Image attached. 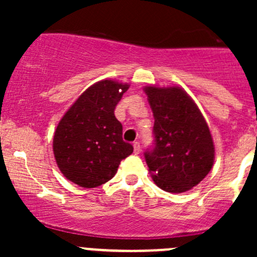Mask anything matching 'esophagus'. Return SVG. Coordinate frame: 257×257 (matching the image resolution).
I'll return each instance as SVG.
<instances>
[{"mask_svg": "<svg viewBox=\"0 0 257 257\" xmlns=\"http://www.w3.org/2000/svg\"><path fill=\"white\" fill-rule=\"evenodd\" d=\"M133 148H134V153H136V154H139V153H141L142 147H141V143H139V142H134Z\"/></svg>", "mask_w": 257, "mask_h": 257, "instance_id": "34e87169", "label": "esophagus"}]
</instances>
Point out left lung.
<instances>
[{"label":"left lung","instance_id":"8db88e82","mask_svg":"<svg viewBox=\"0 0 257 257\" xmlns=\"http://www.w3.org/2000/svg\"><path fill=\"white\" fill-rule=\"evenodd\" d=\"M144 92L154 115V148L144 153L153 180L169 193L190 190L214 165L208 123L180 87L148 85Z\"/></svg>","mask_w":257,"mask_h":257}]
</instances>
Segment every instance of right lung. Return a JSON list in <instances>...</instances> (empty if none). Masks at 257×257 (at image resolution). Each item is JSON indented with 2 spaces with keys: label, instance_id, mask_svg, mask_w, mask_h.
<instances>
[{
  "label": "right lung",
  "instance_id": "obj_1",
  "mask_svg": "<svg viewBox=\"0 0 257 257\" xmlns=\"http://www.w3.org/2000/svg\"><path fill=\"white\" fill-rule=\"evenodd\" d=\"M129 84L104 79L90 85L62 116L53 137L59 170L68 180L89 189L107 183L133 153L121 138L114 109Z\"/></svg>",
  "mask_w": 257,
  "mask_h": 257
}]
</instances>
